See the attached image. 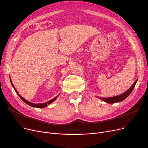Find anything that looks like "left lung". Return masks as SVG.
Masks as SVG:
<instances>
[{
    "instance_id": "1",
    "label": "left lung",
    "mask_w": 148,
    "mask_h": 148,
    "mask_svg": "<svg viewBox=\"0 0 148 148\" xmlns=\"http://www.w3.org/2000/svg\"><path fill=\"white\" fill-rule=\"evenodd\" d=\"M137 80H136L135 81V82L132 85L131 87L127 90L126 91L125 93H123V94L120 95H118V96H115L113 97H110V98H100L102 100H103L104 101L107 102L108 103H117V102H121L122 101H123V99H125L127 97L129 96V95L131 94V92L133 91V89L135 87V85L136 84Z\"/></svg>"
}]
</instances>
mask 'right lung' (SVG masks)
<instances>
[{
  "instance_id": "1",
  "label": "right lung",
  "mask_w": 148,
  "mask_h": 148,
  "mask_svg": "<svg viewBox=\"0 0 148 148\" xmlns=\"http://www.w3.org/2000/svg\"><path fill=\"white\" fill-rule=\"evenodd\" d=\"M10 80H11V84H12V87L14 88V90H15V92H17V94L18 95V96L20 97V98L23 101H24L25 103H26L27 104H28V105H29V106H32V107H36V108H43V107H46V106H47L48 105H49L50 104H51L52 102H53L55 100V99L57 98V97H58H58H55V98H54L53 99H52L49 101H47V102L44 103H42V104H34V103H30V102L26 100L24 98H23L20 94H18V92L17 91V90L15 89V88H14V85H13V84H12V81H11V79H10Z\"/></svg>"
}]
</instances>
